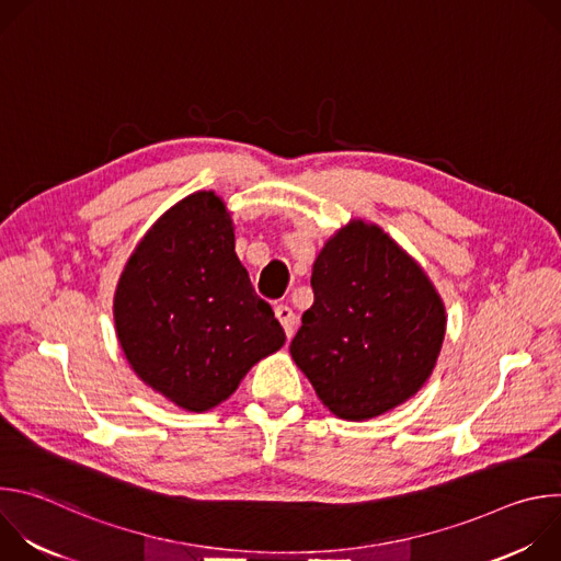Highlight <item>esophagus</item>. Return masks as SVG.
I'll return each instance as SVG.
<instances>
[{
	"label": "esophagus",
	"instance_id": "obj_1",
	"mask_svg": "<svg viewBox=\"0 0 561 561\" xmlns=\"http://www.w3.org/2000/svg\"><path fill=\"white\" fill-rule=\"evenodd\" d=\"M275 317H277V322L284 327V333H286V337L290 340L293 335H295V327H297V314L293 312V308H288V306H277L275 308Z\"/></svg>",
	"mask_w": 561,
	"mask_h": 561
}]
</instances>
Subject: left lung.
<instances>
[{"instance_id": "obj_1", "label": "left lung", "mask_w": 561, "mask_h": 561, "mask_svg": "<svg viewBox=\"0 0 561 561\" xmlns=\"http://www.w3.org/2000/svg\"><path fill=\"white\" fill-rule=\"evenodd\" d=\"M312 306L290 355L322 404L364 422L411 399L433 375L446 306L424 268L377 224L351 219L312 264Z\"/></svg>"}]
</instances>
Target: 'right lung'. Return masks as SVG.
Wrapping results in <instances>:
<instances>
[{
    "label": "right lung",
    "instance_id": "add662e5",
    "mask_svg": "<svg viewBox=\"0 0 561 561\" xmlns=\"http://www.w3.org/2000/svg\"><path fill=\"white\" fill-rule=\"evenodd\" d=\"M113 317L135 375L191 413L226 402L286 342L237 260L232 217L213 191L180 199L146 230L119 275Z\"/></svg>",
    "mask_w": 561,
    "mask_h": 561
}]
</instances>
